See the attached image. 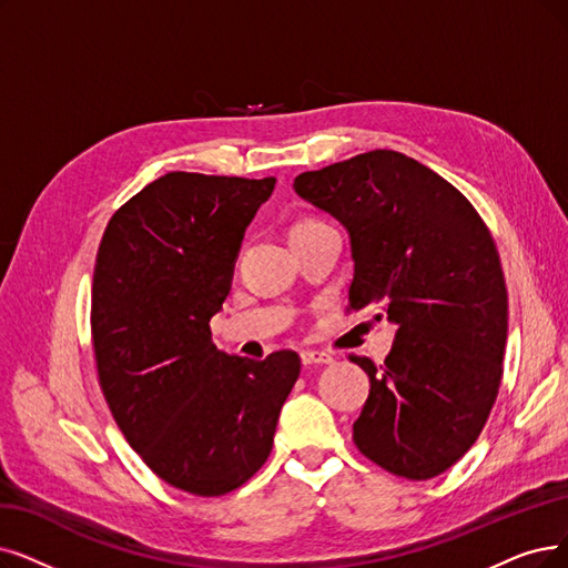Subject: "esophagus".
I'll use <instances>...</instances> for the list:
<instances>
[{"instance_id":"34e87169","label":"esophagus","mask_w":568,"mask_h":568,"mask_svg":"<svg viewBox=\"0 0 568 568\" xmlns=\"http://www.w3.org/2000/svg\"><path fill=\"white\" fill-rule=\"evenodd\" d=\"M301 361L305 366H326V363H333V356L320 349H305L301 352Z\"/></svg>"}]
</instances>
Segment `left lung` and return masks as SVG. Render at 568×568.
Wrapping results in <instances>:
<instances>
[{
  "label": "left lung",
  "instance_id": "1",
  "mask_svg": "<svg viewBox=\"0 0 568 568\" xmlns=\"http://www.w3.org/2000/svg\"><path fill=\"white\" fill-rule=\"evenodd\" d=\"M293 189L349 233L347 312L396 324L379 366L349 356L371 377L354 443L398 478H436L478 440L501 387L508 291L491 233L449 181L389 149L303 172Z\"/></svg>",
  "mask_w": 568,
  "mask_h": 568
}]
</instances>
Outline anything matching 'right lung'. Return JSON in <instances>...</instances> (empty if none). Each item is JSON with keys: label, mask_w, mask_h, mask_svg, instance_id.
<instances>
[{"label": "right lung", "mask_w": 568, "mask_h": 568, "mask_svg": "<svg viewBox=\"0 0 568 568\" xmlns=\"http://www.w3.org/2000/svg\"><path fill=\"white\" fill-rule=\"evenodd\" d=\"M275 176L168 172L111 216L90 331L109 410L168 485L223 496L265 464L301 356L263 361L214 347L210 320L231 293L246 225Z\"/></svg>", "instance_id": "right-lung-1"}]
</instances>
